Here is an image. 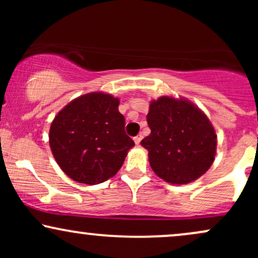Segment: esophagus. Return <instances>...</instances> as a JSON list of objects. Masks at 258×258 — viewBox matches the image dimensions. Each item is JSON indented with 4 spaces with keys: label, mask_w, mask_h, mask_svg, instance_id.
<instances>
[{
    "label": "esophagus",
    "mask_w": 258,
    "mask_h": 258,
    "mask_svg": "<svg viewBox=\"0 0 258 258\" xmlns=\"http://www.w3.org/2000/svg\"><path fill=\"white\" fill-rule=\"evenodd\" d=\"M133 141H135V143H136V144H137V146H138V144H139V143H141V141H142V136H141V135L136 136V137H135V138H133Z\"/></svg>",
    "instance_id": "obj_1"
}]
</instances>
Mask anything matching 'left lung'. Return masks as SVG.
<instances>
[{"instance_id": "obj_1", "label": "left lung", "mask_w": 258, "mask_h": 258, "mask_svg": "<svg viewBox=\"0 0 258 258\" xmlns=\"http://www.w3.org/2000/svg\"><path fill=\"white\" fill-rule=\"evenodd\" d=\"M147 121L152 132L141 144L160 178L186 184L211 167L217 135L197 105L184 98L162 96L150 103Z\"/></svg>"}]
</instances>
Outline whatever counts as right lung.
Masks as SVG:
<instances>
[{
    "label": "right lung",
    "instance_id": "1",
    "mask_svg": "<svg viewBox=\"0 0 258 258\" xmlns=\"http://www.w3.org/2000/svg\"><path fill=\"white\" fill-rule=\"evenodd\" d=\"M119 98L92 92L75 98L55 115L49 147L59 167L84 184L114 177L135 142L125 133Z\"/></svg>",
    "mask_w": 258,
    "mask_h": 258
}]
</instances>
